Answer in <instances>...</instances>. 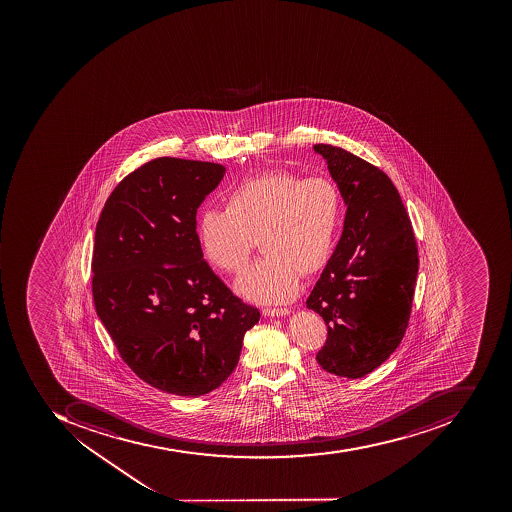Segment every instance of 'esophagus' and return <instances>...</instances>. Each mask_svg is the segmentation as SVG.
Instances as JSON below:
<instances>
[{
    "instance_id": "1",
    "label": "esophagus",
    "mask_w": 512,
    "mask_h": 512,
    "mask_svg": "<svg viewBox=\"0 0 512 512\" xmlns=\"http://www.w3.org/2000/svg\"><path fill=\"white\" fill-rule=\"evenodd\" d=\"M290 313V310L283 309V307H266V309H263V315L265 316H285Z\"/></svg>"
}]
</instances>
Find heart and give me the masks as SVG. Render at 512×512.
Masks as SVG:
<instances>
[{
    "instance_id": "obj_1",
    "label": "heart",
    "mask_w": 512,
    "mask_h": 512,
    "mask_svg": "<svg viewBox=\"0 0 512 512\" xmlns=\"http://www.w3.org/2000/svg\"><path fill=\"white\" fill-rule=\"evenodd\" d=\"M341 219L343 197L334 180L272 169L233 186L224 210H203L197 241L208 265L232 277L246 271L258 241L265 257L238 283V293L283 302L298 291L299 272L312 276L329 263Z\"/></svg>"
}]
</instances>
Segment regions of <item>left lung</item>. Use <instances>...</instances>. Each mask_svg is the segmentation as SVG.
Masks as SVG:
<instances>
[{"mask_svg": "<svg viewBox=\"0 0 512 512\" xmlns=\"http://www.w3.org/2000/svg\"><path fill=\"white\" fill-rule=\"evenodd\" d=\"M348 205L340 243L307 299L327 338L316 362L335 376H365L398 348L409 326L418 246L387 174L348 150L313 145Z\"/></svg>", "mask_w": 512, "mask_h": 512, "instance_id": "1", "label": "left lung"}]
</instances>
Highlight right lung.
<instances>
[{
    "mask_svg": "<svg viewBox=\"0 0 512 512\" xmlns=\"http://www.w3.org/2000/svg\"><path fill=\"white\" fill-rule=\"evenodd\" d=\"M224 174L205 161H147L114 188L95 227L98 318L128 367L172 395L218 388L260 319L214 274L197 241V208Z\"/></svg>",
    "mask_w": 512,
    "mask_h": 512,
    "instance_id": "obj_1",
    "label": "right lung"
}]
</instances>
